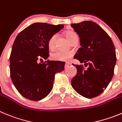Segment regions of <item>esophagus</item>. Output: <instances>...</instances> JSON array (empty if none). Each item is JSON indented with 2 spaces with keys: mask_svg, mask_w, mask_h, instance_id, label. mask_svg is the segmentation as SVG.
I'll list each match as a JSON object with an SVG mask.
<instances>
[{
  "mask_svg": "<svg viewBox=\"0 0 122 122\" xmlns=\"http://www.w3.org/2000/svg\"><path fill=\"white\" fill-rule=\"evenodd\" d=\"M70 65V63H69V62H66L65 65V68H66L67 67Z\"/></svg>",
  "mask_w": 122,
  "mask_h": 122,
  "instance_id": "1",
  "label": "esophagus"
}]
</instances>
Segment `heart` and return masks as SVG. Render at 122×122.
I'll use <instances>...</instances> for the list:
<instances>
[{"label": "heart", "mask_w": 122, "mask_h": 122, "mask_svg": "<svg viewBox=\"0 0 122 122\" xmlns=\"http://www.w3.org/2000/svg\"><path fill=\"white\" fill-rule=\"evenodd\" d=\"M66 36L71 42L74 38L77 37V35L74 31H69L66 33ZM57 37V34H54L51 36L49 39L48 44V47L50 50H54L55 48ZM72 56V53L70 51H57L51 54V58L52 60H57V61H65L70 59Z\"/></svg>", "instance_id": "b5f03b06"}]
</instances>
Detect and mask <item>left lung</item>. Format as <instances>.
<instances>
[{
    "instance_id": "obj_1",
    "label": "left lung",
    "mask_w": 122,
    "mask_h": 122,
    "mask_svg": "<svg viewBox=\"0 0 122 122\" xmlns=\"http://www.w3.org/2000/svg\"><path fill=\"white\" fill-rule=\"evenodd\" d=\"M80 38L81 47L74 58L83 65L72 64L77 72L71 80L72 88L88 99L101 94L108 86L114 75L116 54L112 40L105 30L92 21L72 23Z\"/></svg>"
}]
</instances>
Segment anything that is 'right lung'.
I'll use <instances>...</instances> for the list:
<instances>
[{"mask_svg": "<svg viewBox=\"0 0 122 122\" xmlns=\"http://www.w3.org/2000/svg\"><path fill=\"white\" fill-rule=\"evenodd\" d=\"M63 27L34 23L17 36L10 57V76L24 97L37 101L46 97L52 89L55 74L64 70L63 62L48 60L40 63L49 57L50 37Z\"/></svg>", "mask_w": 122, "mask_h": 122, "instance_id": "1", "label": "right lung"}]
</instances>
